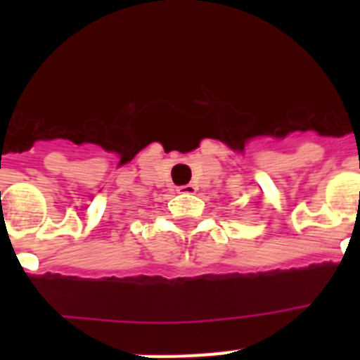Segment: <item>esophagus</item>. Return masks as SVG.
Here are the masks:
<instances>
[{"label": "esophagus", "instance_id": "obj_1", "mask_svg": "<svg viewBox=\"0 0 360 360\" xmlns=\"http://www.w3.org/2000/svg\"><path fill=\"white\" fill-rule=\"evenodd\" d=\"M178 193H184V195H195L196 193V187L193 184H186V186H180L176 187Z\"/></svg>", "mask_w": 360, "mask_h": 360}]
</instances>
